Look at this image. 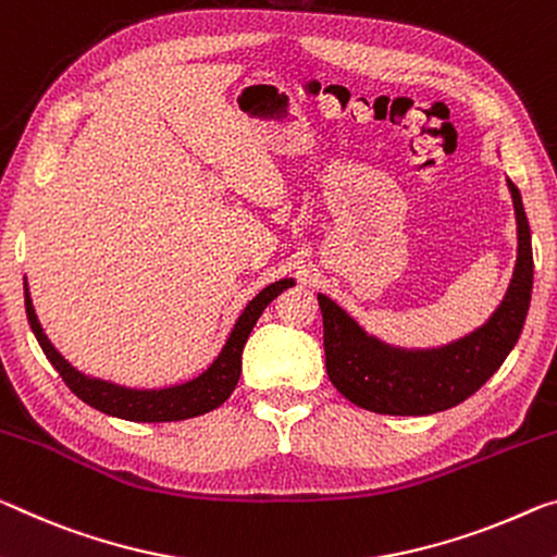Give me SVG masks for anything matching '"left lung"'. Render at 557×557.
Here are the masks:
<instances>
[{
  "label": "left lung",
  "instance_id": "1",
  "mask_svg": "<svg viewBox=\"0 0 557 557\" xmlns=\"http://www.w3.org/2000/svg\"><path fill=\"white\" fill-rule=\"evenodd\" d=\"M518 223V260L508 293L479 330L438 349H399L367 334L326 295H317L324 322L330 382L351 404L389 417L446 411L498 372L523 332L533 293V245L523 198L508 181Z\"/></svg>",
  "mask_w": 557,
  "mask_h": 557
}]
</instances>
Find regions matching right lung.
Masks as SVG:
<instances>
[{
    "instance_id": "1",
    "label": "right lung",
    "mask_w": 557,
    "mask_h": 557,
    "mask_svg": "<svg viewBox=\"0 0 557 557\" xmlns=\"http://www.w3.org/2000/svg\"><path fill=\"white\" fill-rule=\"evenodd\" d=\"M287 287H293V280H280L264 287L258 297H252L243 310V314L237 317L231 337H227L223 351H220L213 364H210L200 376L190 379V382L165 386V389H128V386H119V384L103 382V379L82 374L59 355L54 344H51L47 334H44L41 324L37 320V312H34L26 282H24V307H26V317H29L34 337H37L44 355H47L51 367L57 369L69 389H72L78 399L86 401L88 406H94V409L109 413V417L158 423V421H181V419L200 417V413L218 409V406L233 394V389L237 386V379H240L245 342L250 337L255 322L260 320L264 307H268L272 299Z\"/></svg>"
}]
</instances>
